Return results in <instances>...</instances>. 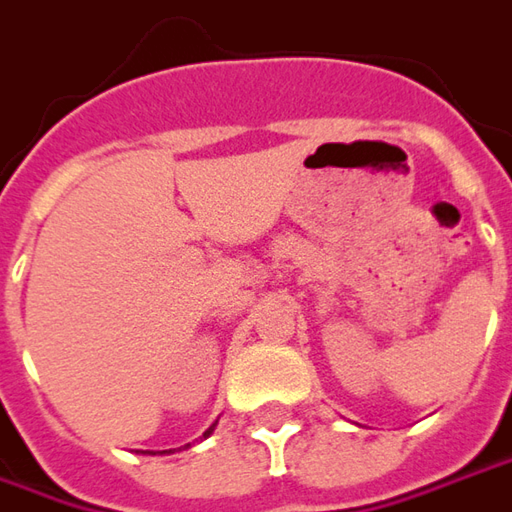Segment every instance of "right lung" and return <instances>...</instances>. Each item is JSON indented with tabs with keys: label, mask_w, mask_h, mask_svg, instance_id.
I'll use <instances>...</instances> for the list:
<instances>
[{
	"label": "right lung",
	"mask_w": 512,
	"mask_h": 512,
	"mask_svg": "<svg viewBox=\"0 0 512 512\" xmlns=\"http://www.w3.org/2000/svg\"><path fill=\"white\" fill-rule=\"evenodd\" d=\"M211 432H214V426H209V429H206V435H211ZM206 435H203V438H206ZM144 454H155V451H144ZM161 454H164V451H161Z\"/></svg>",
	"instance_id": "add662e5"
}]
</instances>
